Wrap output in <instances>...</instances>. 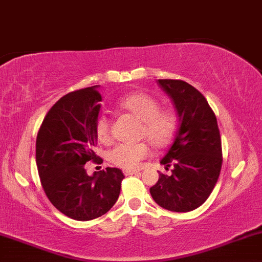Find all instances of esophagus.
Instances as JSON below:
<instances>
[{
	"mask_svg": "<svg viewBox=\"0 0 262 262\" xmlns=\"http://www.w3.org/2000/svg\"><path fill=\"white\" fill-rule=\"evenodd\" d=\"M139 171H140L139 169H124L123 173L124 175H132V174H137Z\"/></svg>",
	"mask_w": 262,
	"mask_h": 262,
	"instance_id": "esophagus-1",
	"label": "esophagus"
}]
</instances>
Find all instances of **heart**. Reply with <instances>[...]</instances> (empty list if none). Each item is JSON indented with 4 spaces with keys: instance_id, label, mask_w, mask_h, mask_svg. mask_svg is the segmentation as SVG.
Instances as JSON below:
<instances>
[{
    "instance_id": "heart-1",
    "label": "heart",
    "mask_w": 262,
    "mask_h": 262,
    "mask_svg": "<svg viewBox=\"0 0 262 262\" xmlns=\"http://www.w3.org/2000/svg\"><path fill=\"white\" fill-rule=\"evenodd\" d=\"M117 106L139 120V137L146 138L156 147H164L173 141L178 130V116L171 108L160 107V101L152 95L130 93L120 99ZM95 134L100 141L110 139V120L106 115H99L95 121ZM148 155L150 146L145 141L118 144L108 152V160L124 169H133Z\"/></svg>"
}]
</instances>
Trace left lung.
Segmentation results:
<instances>
[{
  "mask_svg": "<svg viewBox=\"0 0 262 262\" xmlns=\"http://www.w3.org/2000/svg\"><path fill=\"white\" fill-rule=\"evenodd\" d=\"M179 115L174 142L161 161L174 165L170 175L160 173L150 188L156 203L167 210L185 213L207 201L223 164L220 130L214 111L201 92L181 79H158Z\"/></svg>",
  "mask_w": 262,
  "mask_h": 262,
  "instance_id": "1",
  "label": "left lung"
}]
</instances>
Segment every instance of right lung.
Returning a JSON list of instances; mask_svg holds the SVG:
<instances>
[{"mask_svg": "<svg viewBox=\"0 0 262 262\" xmlns=\"http://www.w3.org/2000/svg\"><path fill=\"white\" fill-rule=\"evenodd\" d=\"M98 85L71 92L46 115L36 139V164L46 196L57 209L77 221L97 219L114 207L124 175L118 168L87 174L84 164L98 160L95 121L100 111Z\"/></svg>", "mask_w": 262, "mask_h": 262, "instance_id": "right-lung-1", "label": "right lung"}]
</instances>
